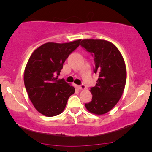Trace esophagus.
Here are the masks:
<instances>
[{
	"label": "esophagus",
	"mask_w": 152,
	"mask_h": 152,
	"mask_svg": "<svg viewBox=\"0 0 152 152\" xmlns=\"http://www.w3.org/2000/svg\"><path fill=\"white\" fill-rule=\"evenodd\" d=\"M78 88L79 90H84V89H86V86L84 84H81V85L78 86Z\"/></svg>",
	"instance_id": "esophagus-1"
}]
</instances>
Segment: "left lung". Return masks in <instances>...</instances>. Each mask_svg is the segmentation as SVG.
Here are the masks:
<instances>
[{
  "instance_id": "obj_1",
  "label": "left lung",
  "mask_w": 152,
  "mask_h": 152,
  "mask_svg": "<svg viewBox=\"0 0 152 152\" xmlns=\"http://www.w3.org/2000/svg\"><path fill=\"white\" fill-rule=\"evenodd\" d=\"M81 46L94 58L96 86L91 88L92 100L85 106L89 112L103 115L109 112L121 98L127 71L123 57L113 43L103 39H83Z\"/></svg>"
}]
</instances>
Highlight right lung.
I'll return each mask as SVG.
<instances>
[{"instance_id":"1","label":"right lung","mask_w":152,"mask_h":152,"mask_svg":"<svg viewBox=\"0 0 152 152\" xmlns=\"http://www.w3.org/2000/svg\"><path fill=\"white\" fill-rule=\"evenodd\" d=\"M81 39L69 43L47 42L34 51L24 74L28 96L37 110L47 117L61 114L75 88L64 78L57 79L68 56Z\"/></svg>"}]
</instances>
